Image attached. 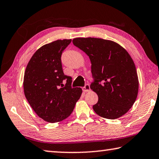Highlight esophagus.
<instances>
[{
    "instance_id": "obj_1",
    "label": "esophagus",
    "mask_w": 159,
    "mask_h": 159,
    "mask_svg": "<svg viewBox=\"0 0 159 159\" xmlns=\"http://www.w3.org/2000/svg\"><path fill=\"white\" fill-rule=\"evenodd\" d=\"M90 90V87L88 84H86L84 87L83 88V92H88V91Z\"/></svg>"
}]
</instances>
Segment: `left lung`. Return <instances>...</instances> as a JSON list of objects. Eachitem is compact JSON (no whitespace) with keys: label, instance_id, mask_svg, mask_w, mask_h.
Listing matches in <instances>:
<instances>
[{"label":"left lung","instance_id":"8db88e82","mask_svg":"<svg viewBox=\"0 0 159 159\" xmlns=\"http://www.w3.org/2000/svg\"><path fill=\"white\" fill-rule=\"evenodd\" d=\"M72 42L89 57L92 64L94 81L90 88L98 96L94 111L108 119L122 116L133 107L138 93V76L130 55L109 40L76 38Z\"/></svg>","mask_w":159,"mask_h":159}]
</instances>
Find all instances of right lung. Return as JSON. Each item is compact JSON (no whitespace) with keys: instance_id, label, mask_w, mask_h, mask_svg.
I'll list each match as a JSON object with an SVG mask.
<instances>
[{"instance_id":"add662e5","label":"right lung","mask_w":159,"mask_h":159,"mask_svg":"<svg viewBox=\"0 0 159 159\" xmlns=\"http://www.w3.org/2000/svg\"><path fill=\"white\" fill-rule=\"evenodd\" d=\"M71 39L57 40L36 50L25 70L24 92L36 114L49 123L61 121L74 111L82 94L72 88L71 76L64 75L61 56ZM66 84L63 85V82Z\"/></svg>"}]
</instances>
